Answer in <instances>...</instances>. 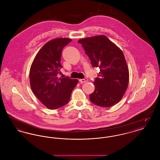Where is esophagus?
Segmentation results:
<instances>
[{
    "label": "esophagus",
    "mask_w": 160,
    "mask_h": 160,
    "mask_svg": "<svg viewBox=\"0 0 160 160\" xmlns=\"http://www.w3.org/2000/svg\"><path fill=\"white\" fill-rule=\"evenodd\" d=\"M88 81V79L87 78H82V79H80L79 80V82H80V83H85V82H86Z\"/></svg>",
    "instance_id": "34e87169"
}]
</instances>
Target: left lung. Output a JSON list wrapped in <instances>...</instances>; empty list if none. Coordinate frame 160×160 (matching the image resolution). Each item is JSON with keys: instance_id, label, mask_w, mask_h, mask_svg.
Here are the masks:
<instances>
[{"instance_id": "obj_1", "label": "left lung", "mask_w": 160, "mask_h": 160, "mask_svg": "<svg viewBox=\"0 0 160 160\" xmlns=\"http://www.w3.org/2000/svg\"><path fill=\"white\" fill-rule=\"evenodd\" d=\"M78 42L83 47L92 67L100 68L95 78V91L89 95L92 102L110 107L122 99L129 82V71L122 50L105 35L83 38Z\"/></svg>"}]
</instances>
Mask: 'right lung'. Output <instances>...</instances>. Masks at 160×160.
Listing matches in <instances>:
<instances>
[{"label": "right lung", "instance_id": "right-lung-1", "mask_svg": "<svg viewBox=\"0 0 160 160\" xmlns=\"http://www.w3.org/2000/svg\"><path fill=\"white\" fill-rule=\"evenodd\" d=\"M72 40L56 38L47 42L38 52L31 65V87L38 99L48 108L57 109L66 105L78 83L69 77L59 78L63 48Z\"/></svg>", "mask_w": 160, "mask_h": 160}]
</instances>
